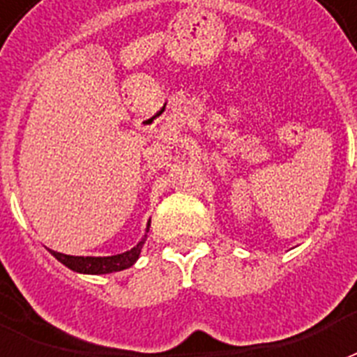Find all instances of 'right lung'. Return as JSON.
<instances>
[{
  "instance_id": "1",
  "label": "right lung",
  "mask_w": 357,
  "mask_h": 357,
  "mask_svg": "<svg viewBox=\"0 0 357 357\" xmlns=\"http://www.w3.org/2000/svg\"><path fill=\"white\" fill-rule=\"evenodd\" d=\"M148 228H150V225H148ZM144 239H146V236H144ZM144 239L132 247L131 251H125L121 255H112V257H72V255L56 253V251H51V249L49 251L56 261H61L64 266H68L70 270L79 272V274H112V272H119V270L132 266L137 262L140 249L144 245Z\"/></svg>"
}]
</instances>
